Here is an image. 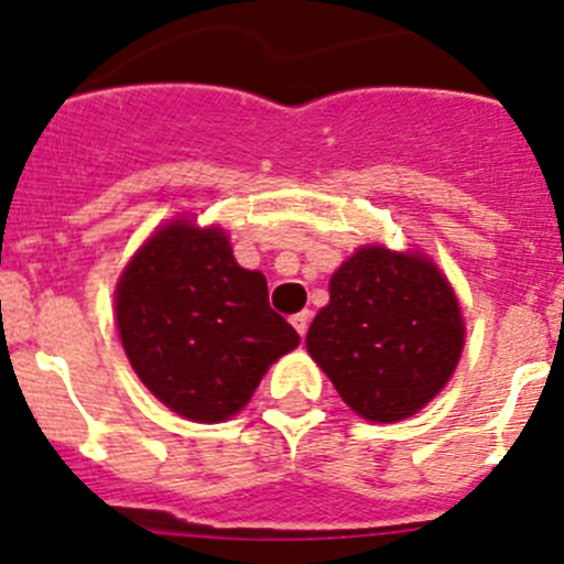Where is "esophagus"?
I'll use <instances>...</instances> for the list:
<instances>
[{"instance_id": "esophagus-1", "label": "esophagus", "mask_w": 564, "mask_h": 564, "mask_svg": "<svg viewBox=\"0 0 564 564\" xmlns=\"http://www.w3.org/2000/svg\"><path fill=\"white\" fill-rule=\"evenodd\" d=\"M308 322H311V311H300V314H294V316H292L294 329H297L300 335L308 333Z\"/></svg>"}]
</instances>
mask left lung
<instances>
[{
    "mask_svg": "<svg viewBox=\"0 0 564 564\" xmlns=\"http://www.w3.org/2000/svg\"><path fill=\"white\" fill-rule=\"evenodd\" d=\"M464 333L456 292L429 256L366 246L333 272L305 346L360 417L395 423L451 382Z\"/></svg>",
    "mask_w": 564,
    "mask_h": 564,
    "instance_id": "left-lung-1",
    "label": "left lung"
}]
</instances>
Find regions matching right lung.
<instances>
[{
	"mask_svg": "<svg viewBox=\"0 0 564 564\" xmlns=\"http://www.w3.org/2000/svg\"><path fill=\"white\" fill-rule=\"evenodd\" d=\"M124 355L144 388L196 423L235 417L300 335L235 261L218 226L176 218L135 250L113 292Z\"/></svg>",
	"mask_w": 564,
	"mask_h": 564,
	"instance_id": "right-lung-1",
	"label": "right lung"
}]
</instances>
